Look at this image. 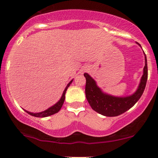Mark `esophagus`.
<instances>
[{
    "label": "esophagus",
    "mask_w": 158,
    "mask_h": 158,
    "mask_svg": "<svg viewBox=\"0 0 158 158\" xmlns=\"http://www.w3.org/2000/svg\"><path fill=\"white\" fill-rule=\"evenodd\" d=\"M87 70H88V69H87V68H84V69H82V70H81V73H84V72L87 71Z\"/></svg>",
    "instance_id": "1"
}]
</instances>
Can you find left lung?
Wrapping results in <instances>:
<instances>
[{
  "instance_id": "obj_1",
  "label": "left lung",
  "mask_w": 158,
  "mask_h": 158,
  "mask_svg": "<svg viewBox=\"0 0 158 158\" xmlns=\"http://www.w3.org/2000/svg\"><path fill=\"white\" fill-rule=\"evenodd\" d=\"M84 76L86 79L85 95L92 109L106 117L119 116L135 106L144 91L148 78L147 60L146 54L145 67L143 68V74L141 77L140 82L135 93L128 97H114L103 93L102 90L97 86V82L93 78L86 73H84Z\"/></svg>"
}]
</instances>
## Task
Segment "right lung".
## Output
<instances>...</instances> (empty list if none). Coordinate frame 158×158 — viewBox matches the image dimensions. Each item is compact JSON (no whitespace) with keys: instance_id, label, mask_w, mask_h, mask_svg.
I'll use <instances>...</instances> for the list:
<instances>
[{"instance_id":"obj_1","label":"right lung","mask_w":158,"mask_h":158,"mask_svg":"<svg viewBox=\"0 0 158 158\" xmlns=\"http://www.w3.org/2000/svg\"><path fill=\"white\" fill-rule=\"evenodd\" d=\"M72 81H73V79H72V80L68 83V85H67V87L65 88L64 92H63V94H62V96H61V99H59V102H56L54 106H52V107H50V108H49L48 109L45 110L42 112H39V113H32V112H29L26 110H24L27 112V113L30 114V115L33 116V117H48V116L52 115V114H54L56 113H58V112L59 111V110L61 109V107H62V106H63V103H64V101L65 99V93H66L67 89H68V87L70 86V85L71 84Z\"/></svg>"}]
</instances>
